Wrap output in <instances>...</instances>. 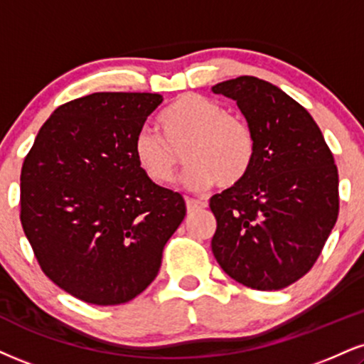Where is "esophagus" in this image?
Segmentation results:
<instances>
[{"label":"esophagus","instance_id":"1","mask_svg":"<svg viewBox=\"0 0 364 364\" xmlns=\"http://www.w3.org/2000/svg\"><path fill=\"white\" fill-rule=\"evenodd\" d=\"M205 207H207V203H205V201H200V200H195V198H186V210H188V212H196V210L205 208Z\"/></svg>","mask_w":364,"mask_h":364}]
</instances>
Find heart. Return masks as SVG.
I'll use <instances>...</instances> for the list:
<instances>
[{"instance_id": "obj_1", "label": "heart", "mask_w": 364, "mask_h": 364, "mask_svg": "<svg viewBox=\"0 0 364 364\" xmlns=\"http://www.w3.org/2000/svg\"><path fill=\"white\" fill-rule=\"evenodd\" d=\"M159 124L164 135L144 127L134 139L139 168L157 185L173 181L183 151L190 164L183 181L190 188L234 186L251 169L256 156L251 127L215 102L181 95L161 113Z\"/></svg>"}]
</instances>
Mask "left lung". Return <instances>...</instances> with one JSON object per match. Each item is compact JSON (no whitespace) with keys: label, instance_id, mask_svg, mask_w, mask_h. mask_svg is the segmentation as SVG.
<instances>
[{"label":"left lung","instance_id":"obj_1","mask_svg":"<svg viewBox=\"0 0 364 364\" xmlns=\"http://www.w3.org/2000/svg\"><path fill=\"white\" fill-rule=\"evenodd\" d=\"M237 103L256 139L247 174L210 198L212 252L235 282L282 290L307 274L339 213V174L310 113L278 86L240 76L212 87Z\"/></svg>","mask_w":364,"mask_h":364}]
</instances>
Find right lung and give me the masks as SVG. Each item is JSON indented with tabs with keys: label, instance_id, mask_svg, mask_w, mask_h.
Listing matches in <instances>:
<instances>
[{
	"label": "right lung",
	"instance_id": "1",
	"mask_svg": "<svg viewBox=\"0 0 364 364\" xmlns=\"http://www.w3.org/2000/svg\"><path fill=\"white\" fill-rule=\"evenodd\" d=\"M157 93H93L60 105L21 166L20 220L46 277L86 304L130 301L154 282L186 215L151 181L134 139Z\"/></svg>",
	"mask_w": 364,
	"mask_h": 364
}]
</instances>
